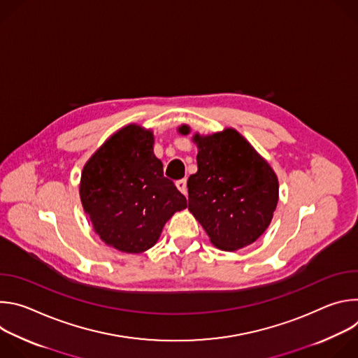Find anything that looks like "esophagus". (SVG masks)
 Listing matches in <instances>:
<instances>
[{"instance_id": "34e87169", "label": "esophagus", "mask_w": 358, "mask_h": 358, "mask_svg": "<svg viewBox=\"0 0 358 358\" xmlns=\"http://www.w3.org/2000/svg\"><path fill=\"white\" fill-rule=\"evenodd\" d=\"M176 185H177V188L184 194V195H187V180H178L177 182H176Z\"/></svg>"}]
</instances>
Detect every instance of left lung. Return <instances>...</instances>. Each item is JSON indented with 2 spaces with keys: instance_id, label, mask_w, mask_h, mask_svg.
Masks as SVG:
<instances>
[{
  "instance_id": "8db88e82",
  "label": "left lung",
  "mask_w": 358,
  "mask_h": 358,
  "mask_svg": "<svg viewBox=\"0 0 358 358\" xmlns=\"http://www.w3.org/2000/svg\"><path fill=\"white\" fill-rule=\"evenodd\" d=\"M188 134L189 127L181 126ZM198 171L189 176L188 210L222 250L241 249L269 227L279 196L271 166L234 129L201 137Z\"/></svg>"
}]
</instances>
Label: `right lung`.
<instances>
[{
	"label": "right lung",
	"mask_w": 358,
	"mask_h": 358,
	"mask_svg": "<svg viewBox=\"0 0 358 358\" xmlns=\"http://www.w3.org/2000/svg\"><path fill=\"white\" fill-rule=\"evenodd\" d=\"M151 131L130 124L86 163L80 199L96 234L113 248L138 253L155 245L164 224L187 207L152 152Z\"/></svg>",
	"instance_id": "obj_1"
}]
</instances>
